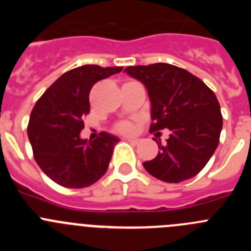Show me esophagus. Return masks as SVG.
Instances as JSON below:
<instances>
[{
	"mask_svg": "<svg viewBox=\"0 0 251 251\" xmlns=\"http://www.w3.org/2000/svg\"><path fill=\"white\" fill-rule=\"evenodd\" d=\"M127 141L129 142V143H132V145H137V143L139 142V139L138 138H128Z\"/></svg>",
	"mask_w": 251,
	"mask_h": 251,
	"instance_id": "34e87169",
	"label": "esophagus"
}]
</instances>
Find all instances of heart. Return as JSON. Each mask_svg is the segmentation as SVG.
<instances>
[{
	"instance_id": "obj_1",
	"label": "heart",
	"mask_w": 251,
	"mask_h": 251,
	"mask_svg": "<svg viewBox=\"0 0 251 251\" xmlns=\"http://www.w3.org/2000/svg\"><path fill=\"white\" fill-rule=\"evenodd\" d=\"M118 129L123 133H129L132 130V124L129 122H123L118 126Z\"/></svg>"
}]
</instances>
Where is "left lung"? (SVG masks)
Listing matches in <instances>:
<instances>
[{
	"instance_id": "8db88e82",
	"label": "left lung",
	"mask_w": 251,
	"mask_h": 251,
	"mask_svg": "<svg viewBox=\"0 0 251 251\" xmlns=\"http://www.w3.org/2000/svg\"><path fill=\"white\" fill-rule=\"evenodd\" d=\"M133 79L146 86L151 101L150 130L168 128L167 145L143 166L153 177L170 183L196 176L219 145L223 115L216 95L187 70L165 63L128 66Z\"/></svg>"
}]
</instances>
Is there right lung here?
<instances>
[{
	"instance_id": "add662e5",
	"label": "right lung",
	"mask_w": 251,
	"mask_h": 251,
	"mask_svg": "<svg viewBox=\"0 0 251 251\" xmlns=\"http://www.w3.org/2000/svg\"><path fill=\"white\" fill-rule=\"evenodd\" d=\"M122 69L83 65L69 70L35 104L28 122V141L39 167L57 185L88 187L108 170L118 137L101 132V137L88 141L81 138L80 132L83 118L90 112L93 85Z\"/></svg>"
}]
</instances>
